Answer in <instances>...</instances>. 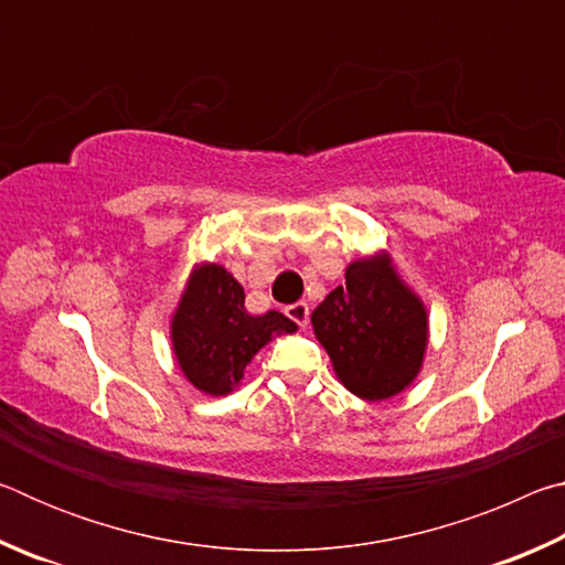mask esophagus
<instances>
[{
    "mask_svg": "<svg viewBox=\"0 0 565 565\" xmlns=\"http://www.w3.org/2000/svg\"><path fill=\"white\" fill-rule=\"evenodd\" d=\"M286 317L299 323V327L303 329L306 323H309V303H306V301H296V303H291V306H286Z\"/></svg>",
    "mask_w": 565,
    "mask_h": 565,
    "instance_id": "1",
    "label": "esophagus"
}]
</instances>
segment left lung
<instances>
[{
    "label": "left lung",
    "mask_w": 565,
    "mask_h": 565,
    "mask_svg": "<svg viewBox=\"0 0 565 565\" xmlns=\"http://www.w3.org/2000/svg\"><path fill=\"white\" fill-rule=\"evenodd\" d=\"M313 333L343 386L386 401L414 384L428 347V313L386 252L361 256L311 313Z\"/></svg>",
    "instance_id": "obj_1"
}]
</instances>
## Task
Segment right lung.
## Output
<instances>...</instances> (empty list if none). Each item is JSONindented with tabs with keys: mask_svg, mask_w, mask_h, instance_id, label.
<instances>
[{
	"mask_svg": "<svg viewBox=\"0 0 565 565\" xmlns=\"http://www.w3.org/2000/svg\"><path fill=\"white\" fill-rule=\"evenodd\" d=\"M279 311H246L244 286L222 264H196L171 317V351L191 386L226 396L242 384L244 369L266 343L294 333Z\"/></svg>",
	"mask_w": 565,
	"mask_h": 565,
	"instance_id": "1",
	"label": "right lung"
}]
</instances>
